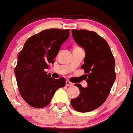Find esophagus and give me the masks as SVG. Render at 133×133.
Listing matches in <instances>:
<instances>
[{
  "mask_svg": "<svg viewBox=\"0 0 133 133\" xmlns=\"http://www.w3.org/2000/svg\"><path fill=\"white\" fill-rule=\"evenodd\" d=\"M65 85H66L67 86H71V85H72V83H71V82H69V80H66V82H65Z\"/></svg>",
  "mask_w": 133,
  "mask_h": 133,
  "instance_id": "1",
  "label": "esophagus"
}]
</instances>
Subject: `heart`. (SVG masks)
Returning a JSON list of instances; mask_svg holds the SVG:
<instances>
[{
	"mask_svg": "<svg viewBox=\"0 0 133 133\" xmlns=\"http://www.w3.org/2000/svg\"><path fill=\"white\" fill-rule=\"evenodd\" d=\"M76 48H78V47H76Z\"/></svg>",
	"mask_w": 133,
	"mask_h": 133,
	"instance_id": "heart-1",
	"label": "heart"
}]
</instances>
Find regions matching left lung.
Masks as SVG:
<instances>
[{"instance_id": "obj_1", "label": "left lung", "mask_w": 133, "mask_h": 133, "mask_svg": "<svg viewBox=\"0 0 133 133\" xmlns=\"http://www.w3.org/2000/svg\"><path fill=\"white\" fill-rule=\"evenodd\" d=\"M75 42L84 48V69L87 87L75 83L79 89L78 97L71 100L72 107L79 112H89L99 108L107 100L116 78L114 55L105 39L87 30L72 29Z\"/></svg>"}]
</instances>
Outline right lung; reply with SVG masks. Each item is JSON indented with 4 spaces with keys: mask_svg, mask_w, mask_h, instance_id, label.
Masks as SVG:
<instances>
[{
    "mask_svg": "<svg viewBox=\"0 0 133 133\" xmlns=\"http://www.w3.org/2000/svg\"><path fill=\"white\" fill-rule=\"evenodd\" d=\"M69 37V29H50L29 37L19 51L15 74L21 96L36 108L46 107L65 79L51 77L44 69L54 63L61 45Z\"/></svg>",
    "mask_w": 133,
    "mask_h": 133,
    "instance_id": "right-lung-1",
    "label": "right lung"
}]
</instances>
